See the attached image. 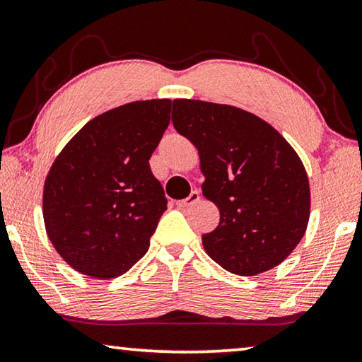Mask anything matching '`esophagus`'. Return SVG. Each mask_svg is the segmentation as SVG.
Wrapping results in <instances>:
<instances>
[{"instance_id":"34e87169","label":"esophagus","mask_w":362,"mask_h":362,"mask_svg":"<svg viewBox=\"0 0 362 362\" xmlns=\"http://www.w3.org/2000/svg\"><path fill=\"white\" fill-rule=\"evenodd\" d=\"M199 198H201L199 192H196V189H194V192L189 193L188 198H185V199H182V201L177 202V206H179L180 209H187V207H189V206H194V204L199 201Z\"/></svg>"}]
</instances>
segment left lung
<instances>
[{"instance_id":"obj_1","label":"left lung","mask_w":362,"mask_h":362,"mask_svg":"<svg viewBox=\"0 0 362 362\" xmlns=\"http://www.w3.org/2000/svg\"><path fill=\"white\" fill-rule=\"evenodd\" d=\"M173 124L198 148L220 223L202 235L216 264L235 275L279 266L305 233L310 188L298 153L259 117L225 104L174 100Z\"/></svg>"}]
</instances>
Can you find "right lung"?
<instances>
[{"label":"right lung","mask_w":362,"mask_h":362,"mask_svg":"<svg viewBox=\"0 0 362 362\" xmlns=\"http://www.w3.org/2000/svg\"><path fill=\"white\" fill-rule=\"evenodd\" d=\"M170 100L134 101L98 115L58 155L44 185L49 239L95 279L128 272L147 253L168 209L148 160L170 120Z\"/></svg>","instance_id":"1"}]
</instances>
